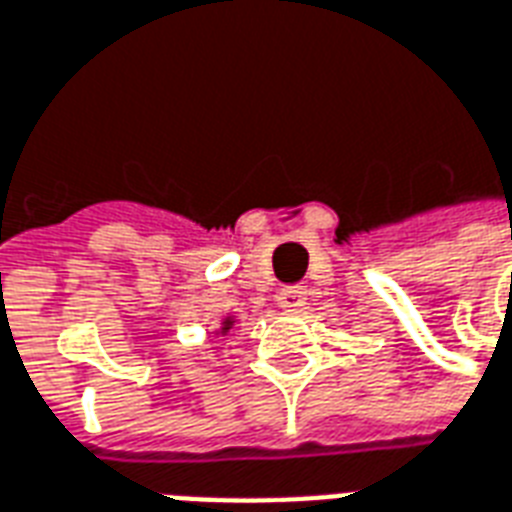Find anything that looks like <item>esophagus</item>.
Here are the masks:
<instances>
[{
	"instance_id": "34e87169",
	"label": "esophagus",
	"mask_w": 512,
	"mask_h": 512,
	"mask_svg": "<svg viewBox=\"0 0 512 512\" xmlns=\"http://www.w3.org/2000/svg\"><path fill=\"white\" fill-rule=\"evenodd\" d=\"M304 288H285V291L277 293V307L285 312H299L304 307Z\"/></svg>"
}]
</instances>
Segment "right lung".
<instances>
[{"label":"right lung","instance_id":"1","mask_svg":"<svg viewBox=\"0 0 512 512\" xmlns=\"http://www.w3.org/2000/svg\"><path fill=\"white\" fill-rule=\"evenodd\" d=\"M235 323H237L235 315H227V318L221 320V326L216 328V331H213V339H219V336H227L229 331H232V328H235Z\"/></svg>","mask_w":512,"mask_h":512}]
</instances>
